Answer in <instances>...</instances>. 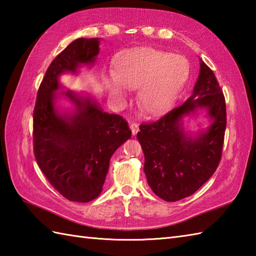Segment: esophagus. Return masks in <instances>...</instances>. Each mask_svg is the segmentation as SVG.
<instances>
[{"mask_svg":"<svg viewBox=\"0 0 256 256\" xmlns=\"http://www.w3.org/2000/svg\"><path fill=\"white\" fill-rule=\"evenodd\" d=\"M130 128H131V131H132V135H136V133L138 132V123H131L130 124Z\"/></svg>","mask_w":256,"mask_h":256,"instance_id":"1","label":"esophagus"}]
</instances>
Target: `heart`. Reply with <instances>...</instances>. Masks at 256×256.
Returning <instances> with one entry per match:
<instances>
[{"instance_id": "heart-1", "label": "heart", "mask_w": 256, "mask_h": 256, "mask_svg": "<svg viewBox=\"0 0 256 256\" xmlns=\"http://www.w3.org/2000/svg\"><path fill=\"white\" fill-rule=\"evenodd\" d=\"M190 74V64L182 55L153 47H140L120 52L113 62V78H106L108 94L124 100L128 90L138 89L140 110L162 116L175 104Z\"/></svg>"}]
</instances>
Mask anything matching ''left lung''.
Here are the masks:
<instances>
[{"label": "left lung", "mask_w": 256, "mask_h": 256, "mask_svg": "<svg viewBox=\"0 0 256 256\" xmlns=\"http://www.w3.org/2000/svg\"><path fill=\"white\" fill-rule=\"evenodd\" d=\"M204 107L214 122L192 139L180 121ZM226 126V99L214 72L201 60L200 74L192 94L152 123H142L136 138L142 146L144 172L150 189L165 201L192 196L214 175L222 156Z\"/></svg>", "instance_id": "obj_1"}]
</instances>
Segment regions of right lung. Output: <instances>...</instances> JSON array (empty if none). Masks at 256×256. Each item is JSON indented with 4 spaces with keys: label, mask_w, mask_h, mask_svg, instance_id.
<instances>
[{
    "label": "right lung",
    "mask_w": 256,
    "mask_h": 256,
    "mask_svg": "<svg viewBox=\"0 0 256 256\" xmlns=\"http://www.w3.org/2000/svg\"><path fill=\"white\" fill-rule=\"evenodd\" d=\"M99 50L98 38H78L64 48L47 69L32 114L37 164L52 186L76 202H89L100 194L111 156L132 135L121 116L103 112L96 101L72 91L64 94L77 106V112L68 116L55 108L59 76L94 64Z\"/></svg>",
    "instance_id": "right-lung-1"
}]
</instances>
